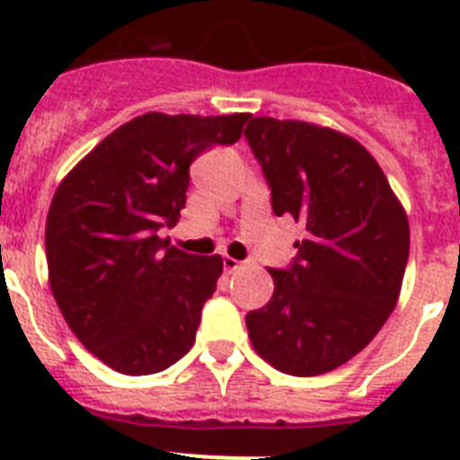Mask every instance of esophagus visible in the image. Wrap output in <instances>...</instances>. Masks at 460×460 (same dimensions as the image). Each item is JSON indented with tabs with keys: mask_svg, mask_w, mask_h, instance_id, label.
Returning <instances> with one entry per match:
<instances>
[{
	"mask_svg": "<svg viewBox=\"0 0 460 460\" xmlns=\"http://www.w3.org/2000/svg\"><path fill=\"white\" fill-rule=\"evenodd\" d=\"M242 267H243V262H239V260L230 258V255H226V258H223V270H226L227 274H233V271L242 270Z\"/></svg>",
	"mask_w": 460,
	"mask_h": 460,
	"instance_id": "obj_1",
	"label": "esophagus"
}]
</instances>
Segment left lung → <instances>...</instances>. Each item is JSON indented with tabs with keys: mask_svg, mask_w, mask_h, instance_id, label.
<instances>
[{
	"mask_svg": "<svg viewBox=\"0 0 460 460\" xmlns=\"http://www.w3.org/2000/svg\"><path fill=\"white\" fill-rule=\"evenodd\" d=\"M276 217L306 227L270 304L246 315L251 343L288 376H320L373 341L398 302L410 226L376 158L324 126L253 117L243 131Z\"/></svg>",
	"mask_w": 460,
	"mask_h": 460,
	"instance_id": "obj_1",
	"label": "left lung"
}]
</instances>
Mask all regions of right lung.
Returning <instances> with one entry per match:
<instances>
[{
  "mask_svg": "<svg viewBox=\"0 0 460 460\" xmlns=\"http://www.w3.org/2000/svg\"><path fill=\"white\" fill-rule=\"evenodd\" d=\"M249 117L147 112L101 140L57 189L46 221L52 296L110 368L149 376L190 350L223 260L174 249L158 230L184 209L190 164L237 142Z\"/></svg>",
  "mask_w": 460,
  "mask_h": 460,
  "instance_id": "obj_1",
  "label": "right lung"
}]
</instances>
